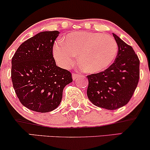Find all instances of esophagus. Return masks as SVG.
Returning <instances> with one entry per match:
<instances>
[{"label": "esophagus", "mask_w": 150, "mask_h": 150, "mask_svg": "<svg viewBox=\"0 0 150 150\" xmlns=\"http://www.w3.org/2000/svg\"><path fill=\"white\" fill-rule=\"evenodd\" d=\"M81 75H79V74L77 73H73V79L74 80H77V78H79V77H80Z\"/></svg>", "instance_id": "34e87169"}]
</instances>
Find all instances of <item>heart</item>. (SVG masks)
I'll return each mask as SVG.
<instances>
[{
    "instance_id": "heart-1",
    "label": "heart",
    "mask_w": 150,
    "mask_h": 150,
    "mask_svg": "<svg viewBox=\"0 0 150 150\" xmlns=\"http://www.w3.org/2000/svg\"><path fill=\"white\" fill-rule=\"evenodd\" d=\"M117 54L118 45L113 37L93 32L70 34L53 48V56L61 66L69 68L78 56L82 70L92 74L108 69Z\"/></svg>"
}]
</instances>
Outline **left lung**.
<instances>
[{
	"mask_svg": "<svg viewBox=\"0 0 150 150\" xmlns=\"http://www.w3.org/2000/svg\"><path fill=\"white\" fill-rule=\"evenodd\" d=\"M118 45V54L108 69L87 75V97L98 107L115 110L131 99L140 77V60L132 46L113 34Z\"/></svg>",
	"mask_w": 150,
	"mask_h": 150,
	"instance_id": "1",
	"label": "left lung"
}]
</instances>
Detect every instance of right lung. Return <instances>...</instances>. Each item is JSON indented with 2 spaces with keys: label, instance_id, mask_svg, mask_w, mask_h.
Segmentation results:
<instances>
[{
  "label": "right lung",
  "instance_id": "1",
  "mask_svg": "<svg viewBox=\"0 0 150 150\" xmlns=\"http://www.w3.org/2000/svg\"><path fill=\"white\" fill-rule=\"evenodd\" d=\"M58 31L39 32L19 46L12 58L11 79L21 104L46 113L61 103L63 90L73 82L70 71L56 65L53 46Z\"/></svg>",
  "mask_w": 150,
  "mask_h": 150
}]
</instances>
